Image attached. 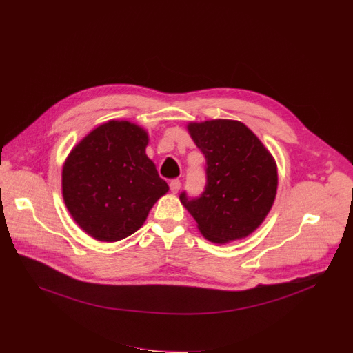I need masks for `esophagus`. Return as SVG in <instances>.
Listing matches in <instances>:
<instances>
[{"label":"esophagus","instance_id":"1","mask_svg":"<svg viewBox=\"0 0 353 353\" xmlns=\"http://www.w3.org/2000/svg\"><path fill=\"white\" fill-rule=\"evenodd\" d=\"M169 185H170V190H172L173 193H177V192L180 190V187H181V181L176 179V180H172Z\"/></svg>","mask_w":353,"mask_h":353}]
</instances>
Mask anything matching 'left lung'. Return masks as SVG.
<instances>
[{"instance_id":"1","label":"left lung","mask_w":353,"mask_h":353,"mask_svg":"<svg viewBox=\"0 0 353 353\" xmlns=\"http://www.w3.org/2000/svg\"><path fill=\"white\" fill-rule=\"evenodd\" d=\"M189 132L205 157V185L197 197L180 194L183 205L213 243L247 237L267 217L276 194V166L244 123L208 121Z\"/></svg>"}]
</instances>
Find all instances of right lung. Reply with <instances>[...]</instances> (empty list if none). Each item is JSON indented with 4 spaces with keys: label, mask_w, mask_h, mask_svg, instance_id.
<instances>
[{
    "label": "right lung",
    "mask_w": 353,
    "mask_h": 353,
    "mask_svg": "<svg viewBox=\"0 0 353 353\" xmlns=\"http://www.w3.org/2000/svg\"><path fill=\"white\" fill-rule=\"evenodd\" d=\"M148 133L130 122L110 121L92 130L69 153L62 194L70 216L99 241H119L146 221L169 190L146 156Z\"/></svg>",
    "instance_id": "1"
}]
</instances>
